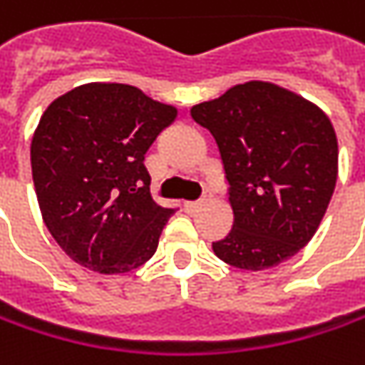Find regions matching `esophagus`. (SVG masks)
<instances>
[{"instance_id":"1","label":"esophagus","mask_w":365,"mask_h":365,"mask_svg":"<svg viewBox=\"0 0 365 365\" xmlns=\"http://www.w3.org/2000/svg\"><path fill=\"white\" fill-rule=\"evenodd\" d=\"M211 195H213V191H211L210 187H205V191H203V197H201V199H197V201H187V203H185V210L191 211V213H192V211H197L199 207H201V205H205V203L210 201Z\"/></svg>"}]
</instances>
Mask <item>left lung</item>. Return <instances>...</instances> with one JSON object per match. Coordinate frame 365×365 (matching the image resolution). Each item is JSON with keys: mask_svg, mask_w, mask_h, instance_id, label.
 <instances>
[{"mask_svg": "<svg viewBox=\"0 0 365 365\" xmlns=\"http://www.w3.org/2000/svg\"><path fill=\"white\" fill-rule=\"evenodd\" d=\"M210 131L230 185L234 226L213 242L224 263L263 271L310 242L337 182L329 117L275 83L246 82L191 108Z\"/></svg>", "mask_w": 365, "mask_h": 365, "instance_id": "1", "label": "left lung"}]
</instances>
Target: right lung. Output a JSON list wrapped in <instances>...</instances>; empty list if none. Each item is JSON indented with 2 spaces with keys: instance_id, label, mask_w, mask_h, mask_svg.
<instances>
[{
  "instance_id": "1",
  "label": "right lung",
  "mask_w": 365,
  "mask_h": 365,
  "mask_svg": "<svg viewBox=\"0 0 365 365\" xmlns=\"http://www.w3.org/2000/svg\"><path fill=\"white\" fill-rule=\"evenodd\" d=\"M176 108L125 83L59 96L32 137L30 164L46 228L86 269L127 273L152 259L173 207L150 195L145 152Z\"/></svg>"
}]
</instances>
